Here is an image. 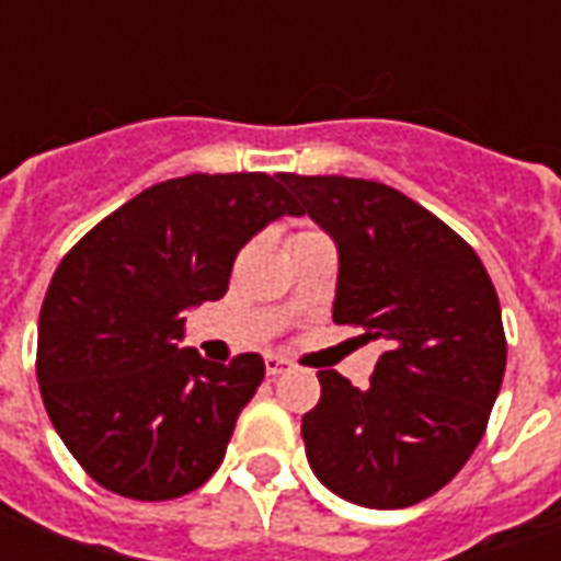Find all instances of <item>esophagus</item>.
<instances>
[{
  "label": "esophagus",
  "mask_w": 561,
  "mask_h": 561,
  "mask_svg": "<svg viewBox=\"0 0 561 561\" xmlns=\"http://www.w3.org/2000/svg\"><path fill=\"white\" fill-rule=\"evenodd\" d=\"M264 366H267V376H279V373H285V360H282L279 354H267V360H264Z\"/></svg>",
  "instance_id": "obj_1"
}]
</instances>
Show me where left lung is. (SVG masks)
<instances>
[{"instance_id": "obj_1", "label": "left lung", "mask_w": 561, "mask_h": 561, "mask_svg": "<svg viewBox=\"0 0 561 561\" xmlns=\"http://www.w3.org/2000/svg\"><path fill=\"white\" fill-rule=\"evenodd\" d=\"M340 249L333 321L385 342L369 388L321 369L304 414L318 481L354 505L409 507L454 481L486 433L507 360L502 306L462 237L397 188L285 173Z\"/></svg>"}]
</instances>
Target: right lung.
I'll return each mask as SVG.
<instances>
[{"label": "right lung", "instance_id": "1", "mask_svg": "<svg viewBox=\"0 0 561 561\" xmlns=\"http://www.w3.org/2000/svg\"><path fill=\"white\" fill-rule=\"evenodd\" d=\"M285 173H188L149 185L71 245L38 316L35 376L92 481L138 502L197 490L264 381L261 354L180 348L185 309L228 291L237 252L300 216Z\"/></svg>", "mask_w": 561, "mask_h": 561}]
</instances>
